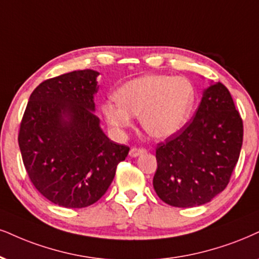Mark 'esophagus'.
I'll list each match as a JSON object with an SVG mask.
<instances>
[{
    "mask_svg": "<svg viewBox=\"0 0 259 259\" xmlns=\"http://www.w3.org/2000/svg\"><path fill=\"white\" fill-rule=\"evenodd\" d=\"M146 150L143 148H133L130 150V156L131 157H138V156L145 154Z\"/></svg>",
    "mask_w": 259,
    "mask_h": 259,
    "instance_id": "obj_1",
    "label": "esophagus"
}]
</instances>
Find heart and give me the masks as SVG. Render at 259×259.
I'll list each match as a JSON object with an SVG mask.
<instances>
[{
  "mask_svg": "<svg viewBox=\"0 0 259 259\" xmlns=\"http://www.w3.org/2000/svg\"><path fill=\"white\" fill-rule=\"evenodd\" d=\"M102 104L105 121L116 133L132 126L139 116L140 126L156 139L170 138L186 126L196 103V91L183 76L150 74L124 82Z\"/></svg>",
  "mask_w": 259,
  "mask_h": 259,
  "instance_id": "1",
  "label": "heart"
}]
</instances>
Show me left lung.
<instances>
[{"label": "left lung", "instance_id": "1", "mask_svg": "<svg viewBox=\"0 0 259 259\" xmlns=\"http://www.w3.org/2000/svg\"><path fill=\"white\" fill-rule=\"evenodd\" d=\"M242 120L228 89L210 82L192 122L156 149L154 188L164 203L193 207L225 190L242 145Z\"/></svg>", "mask_w": 259, "mask_h": 259}]
</instances>
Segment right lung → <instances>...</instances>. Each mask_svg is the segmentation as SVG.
<instances>
[{"instance_id": "obj_1", "label": "right lung", "mask_w": 259, "mask_h": 259, "mask_svg": "<svg viewBox=\"0 0 259 259\" xmlns=\"http://www.w3.org/2000/svg\"><path fill=\"white\" fill-rule=\"evenodd\" d=\"M92 69L48 79L30 96L19 132L28 178L41 196L63 207H85L109 188L130 148L105 136L95 115Z\"/></svg>"}]
</instances>
